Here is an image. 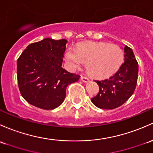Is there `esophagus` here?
<instances>
[{
  "instance_id": "1",
  "label": "esophagus",
  "mask_w": 153,
  "mask_h": 153,
  "mask_svg": "<svg viewBox=\"0 0 153 153\" xmlns=\"http://www.w3.org/2000/svg\"><path fill=\"white\" fill-rule=\"evenodd\" d=\"M81 80L83 82H84V83H87V82L89 81V78H86V77H84V76H81Z\"/></svg>"
}]
</instances>
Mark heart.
Returning <instances> with one entry per match:
<instances>
[{"mask_svg": "<svg viewBox=\"0 0 153 153\" xmlns=\"http://www.w3.org/2000/svg\"><path fill=\"white\" fill-rule=\"evenodd\" d=\"M125 54L120 46L105 42H84L70 47L64 53L66 66L74 71L86 62V69L91 77L98 79L111 76L123 64Z\"/></svg>", "mask_w": 153, "mask_h": 153, "instance_id": "1", "label": "heart"}]
</instances>
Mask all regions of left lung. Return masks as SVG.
<instances>
[{
    "mask_svg": "<svg viewBox=\"0 0 153 153\" xmlns=\"http://www.w3.org/2000/svg\"><path fill=\"white\" fill-rule=\"evenodd\" d=\"M125 62L110 78L95 81L99 86V93L91 98L94 105L101 109H114L125 103L136 89L139 64L131 48L125 45Z\"/></svg>",
    "mask_w": 153,
    "mask_h": 153,
    "instance_id": "1",
    "label": "left lung"
}]
</instances>
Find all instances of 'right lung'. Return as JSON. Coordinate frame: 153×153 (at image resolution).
<instances>
[{
	"label": "right lung",
	"instance_id": "right-lung-1",
	"mask_svg": "<svg viewBox=\"0 0 153 153\" xmlns=\"http://www.w3.org/2000/svg\"><path fill=\"white\" fill-rule=\"evenodd\" d=\"M67 42L45 38L29 45L17 59L19 89L30 105L45 110L59 107L67 86L79 80L80 75L62 67Z\"/></svg>",
	"mask_w": 153,
	"mask_h": 153
}]
</instances>
